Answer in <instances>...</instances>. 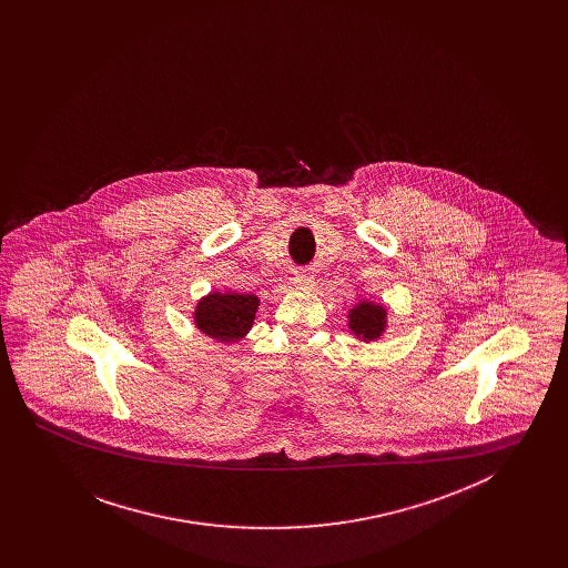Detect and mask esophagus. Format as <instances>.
<instances>
[{"instance_id": "obj_1", "label": "esophagus", "mask_w": 568, "mask_h": 568, "mask_svg": "<svg viewBox=\"0 0 568 568\" xmlns=\"http://www.w3.org/2000/svg\"><path fill=\"white\" fill-rule=\"evenodd\" d=\"M294 285H296V290H311V287L315 285V281H313V276H311V274L300 272V274L294 276Z\"/></svg>"}]
</instances>
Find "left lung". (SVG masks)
Returning a JSON list of instances; mask_svg holds the SVG:
<instances>
[{"label": "left lung", "instance_id": "left-lung-1", "mask_svg": "<svg viewBox=\"0 0 568 568\" xmlns=\"http://www.w3.org/2000/svg\"><path fill=\"white\" fill-rule=\"evenodd\" d=\"M353 336L364 343H375L387 329V308L375 300L362 297L347 313Z\"/></svg>", "mask_w": 568, "mask_h": 568}]
</instances>
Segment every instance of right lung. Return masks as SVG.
<instances>
[{
  "label": "right lung",
  "mask_w": 568,
  "mask_h": 568,
  "mask_svg": "<svg viewBox=\"0 0 568 568\" xmlns=\"http://www.w3.org/2000/svg\"><path fill=\"white\" fill-rule=\"evenodd\" d=\"M260 297L239 292H211L197 300L193 325L209 338L223 345L239 343L255 322Z\"/></svg>",
  "instance_id": "right-lung-1"
}]
</instances>
